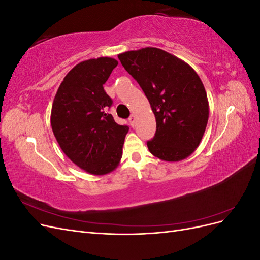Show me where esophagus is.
Returning <instances> with one entry per match:
<instances>
[{"label":"esophagus","instance_id":"34e87169","mask_svg":"<svg viewBox=\"0 0 260 260\" xmlns=\"http://www.w3.org/2000/svg\"><path fill=\"white\" fill-rule=\"evenodd\" d=\"M136 121H137V118H136V116H135V115L130 116V118H129V122H130V124L132 125V127H135V123H136Z\"/></svg>","mask_w":260,"mask_h":260}]
</instances>
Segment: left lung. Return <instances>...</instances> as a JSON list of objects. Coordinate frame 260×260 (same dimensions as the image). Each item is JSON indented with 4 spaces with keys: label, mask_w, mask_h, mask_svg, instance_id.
<instances>
[{
    "label": "left lung",
    "mask_w": 260,
    "mask_h": 260,
    "mask_svg": "<svg viewBox=\"0 0 260 260\" xmlns=\"http://www.w3.org/2000/svg\"><path fill=\"white\" fill-rule=\"evenodd\" d=\"M151 104L156 133L147 147L165 161H180L200 145L209 117L204 84L182 59L157 48H143L118 55Z\"/></svg>",
    "instance_id": "8db88e82"
}]
</instances>
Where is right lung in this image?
<instances>
[{"label": "right lung", "instance_id": "add662e5", "mask_svg": "<svg viewBox=\"0 0 260 260\" xmlns=\"http://www.w3.org/2000/svg\"><path fill=\"white\" fill-rule=\"evenodd\" d=\"M117 65L112 57L79 62L65 76L53 101L54 136L68 158L90 175L103 176L118 167L129 131L107 113L113 101L103 84Z\"/></svg>", "mask_w": 260, "mask_h": 260}]
</instances>
